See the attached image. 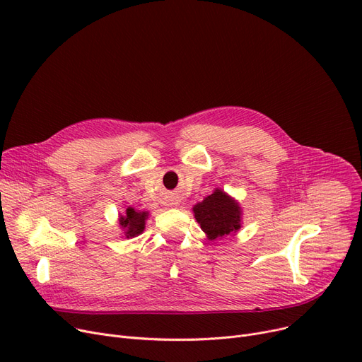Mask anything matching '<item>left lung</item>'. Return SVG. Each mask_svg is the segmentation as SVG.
<instances>
[{"mask_svg":"<svg viewBox=\"0 0 362 362\" xmlns=\"http://www.w3.org/2000/svg\"><path fill=\"white\" fill-rule=\"evenodd\" d=\"M194 214L208 239H221L240 229V206L221 189L194 206Z\"/></svg>","mask_w":362,"mask_h":362,"instance_id":"obj_1","label":"left lung"}]
</instances>
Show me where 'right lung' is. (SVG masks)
Returning <instances> with one entry per match:
<instances>
[{"label":"right lung","mask_w":362,"mask_h":362,"mask_svg":"<svg viewBox=\"0 0 362 362\" xmlns=\"http://www.w3.org/2000/svg\"><path fill=\"white\" fill-rule=\"evenodd\" d=\"M148 218L146 211H136L135 208L129 206L124 216H120V226L124 229L126 238H135L145 229V220Z\"/></svg>","instance_id":"obj_1"}]
</instances>
